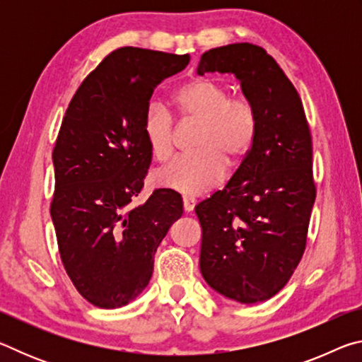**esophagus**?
<instances>
[{"mask_svg":"<svg viewBox=\"0 0 362 362\" xmlns=\"http://www.w3.org/2000/svg\"><path fill=\"white\" fill-rule=\"evenodd\" d=\"M196 206V199L194 198H183V211L185 212H192Z\"/></svg>","mask_w":362,"mask_h":362,"instance_id":"esophagus-1","label":"esophagus"}]
</instances>
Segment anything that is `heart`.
Segmentation results:
<instances>
[{
  "label": "heart",
  "mask_w": 362,
  "mask_h": 362,
  "mask_svg": "<svg viewBox=\"0 0 362 362\" xmlns=\"http://www.w3.org/2000/svg\"><path fill=\"white\" fill-rule=\"evenodd\" d=\"M173 103L183 122L199 124L194 155L177 158L159 169V187L194 196L217 187L225 179L226 163L236 168L249 156L257 136V113L249 100L231 97L223 83L198 78L177 90ZM144 137L151 155L166 161L175 148L173 115L153 103L144 116Z\"/></svg>",
  "instance_id": "heart-1"
}]
</instances>
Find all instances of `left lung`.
I'll return each mask as SVG.
<instances>
[{"label": "left lung", "mask_w": 362, "mask_h": 362, "mask_svg": "<svg viewBox=\"0 0 362 362\" xmlns=\"http://www.w3.org/2000/svg\"><path fill=\"white\" fill-rule=\"evenodd\" d=\"M214 71L240 79L257 136L225 188L194 207L203 228L199 268L214 291L252 305L276 296L303 255L316 198L313 146L298 93L265 49H209L198 75Z\"/></svg>", "instance_id": "1"}]
</instances>
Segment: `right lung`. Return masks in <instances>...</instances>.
Listing matches in <instances>:
<instances>
[{"label":"right lung","mask_w":362,"mask_h":362,"mask_svg":"<svg viewBox=\"0 0 362 362\" xmlns=\"http://www.w3.org/2000/svg\"><path fill=\"white\" fill-rule=\"evenodd\" d=\"M188 62V54L116 49L65 112L52 151L51 217L66 274L99 308H119L142 293L158 246L183 214L173 189H155L137 207L132 201L151 163L144 116L153 90Z\"/></svg>","instance_id":"obj_1"}]
</instances>
